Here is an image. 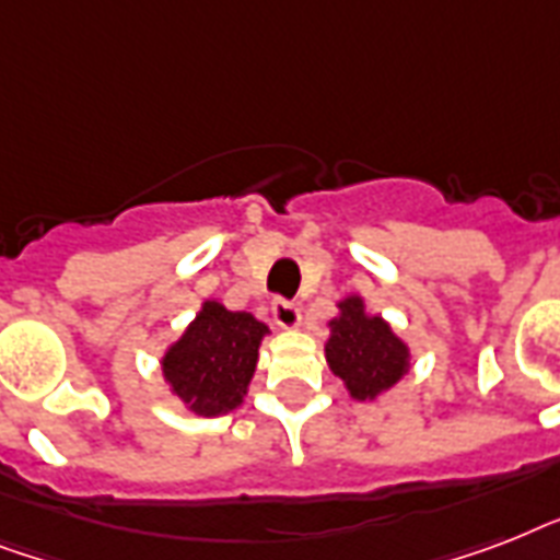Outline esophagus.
<instances>
[{
  "mask_svg": "<svg viewBox=\"0 0 560 560\" xmlns=\"http://www.w3.org/2000/svg\"><path fill=\"white\" fill-rule=\"evenodd\" d=\"M272 319L279 328H296L302 323V311L288 299H272Z\"/></svg>",
  "mask_w": 560,
  "mask_h": 560,
  "instance_id": "1",
  "label": "esophagus"
}]
</instances>
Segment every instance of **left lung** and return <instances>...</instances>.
I'll list each match as a JSON object with an SVG mask.
<instances>
[{"label":"left lung","mask_w":560,"mask_h":560,"mask_svg":"<svg viewBox=\"0 0 560 560\" xmlns=\"http://www.w3.org/2000/svg\"><path fill=\"white\" fill-rule=\"evenodd\" d=\"M340 311L331 319V337L325 342L331 372L346 381L358 400L374 398L407 372V346L381 316H366L360 299H346Z\"/></svg>","instance_id":"left-lung-1"}]
</instances>
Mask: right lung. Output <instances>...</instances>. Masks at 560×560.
I'll use <instances>...</instances> for the list:
<instances>
[{"instance_id": "obj_1", "label": "right lung", "mask_w": 560, "mask_h": 560, "mask_svg": "<svg viewBox=\"0 0 560 560\" xmlns=\"http://www.w3.org/2000/svg\"><path fill=\"white\" fill-rule=\"evenodd\" d=\"M267 325L253 314L206 302L183 340L165 354V381L200 416L235 409L253 381Z\"/></svg>"}]
</instances>
